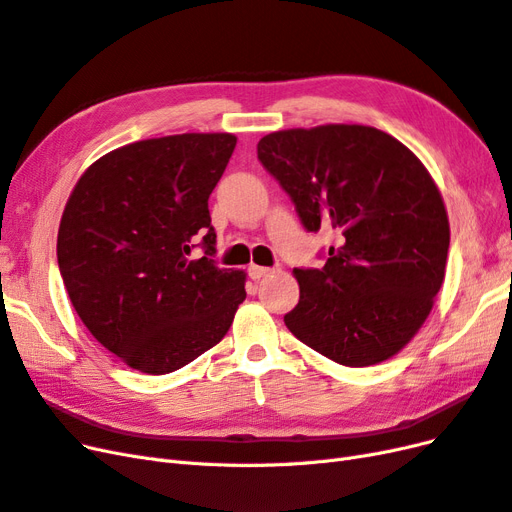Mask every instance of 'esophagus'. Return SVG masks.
I'll list each match as a JSON object with an SVG mask.
<instances>
[{
	"instance_id": "1",
	"label": "esophagus",
	"mask_w": 512,
	"mask_h": 512,
	"mask_svg": "<svg viewBox=\"0 0 512 512\" xmlns=\"http://www.w3.org/2000/svg\"><path fill=\"white\" fill-rule=\"evenodd\" d=\"M273 269H267V267H258V265H252L250 269H247V273H250L252 280H260V277L269 275Z\"/></svg>"
}]
</instances>
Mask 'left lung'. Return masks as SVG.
Wrapping results in <instances>:
<instances>
[{"mask_svg":"<svg viewBox=\"0 0 512 512\" xmlns=\"http://www.w3.org/2000/svg\"><path fill=\"white\" fill-rule=\"evenodd\" d=\"M258 160L307 232H337L322 269H294L290 333L339 365L391 359L444 282L451 230L427 168L391 134L346 123L271 132Z\"/></svg>","mask_w":512,"mask_h":512,"instance_id":"1","label":"left lung"}]
</instances>
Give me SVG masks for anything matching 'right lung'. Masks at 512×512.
Wrapping results in <instances>:
<instances>
[{
  "label": "right lung",
  "instance_id": "right-lung-1",
  "mask_svg": "<svg viewBox=\"0 0 512 512\" xmlns=\"http://www.w3.org/2000/svg\"><path fill=\"white\" fill-rule=\"evenodd\" d=\"M232 134H175L106 153L68 198L57 262L89 333L132 369L162 376L230 329L245 273L215 265L209 196ZM198 240L206 256L190 261Z\"/></svg>",
  "mask_w": 512,
  "mask_h": 512
}]
</instances>
